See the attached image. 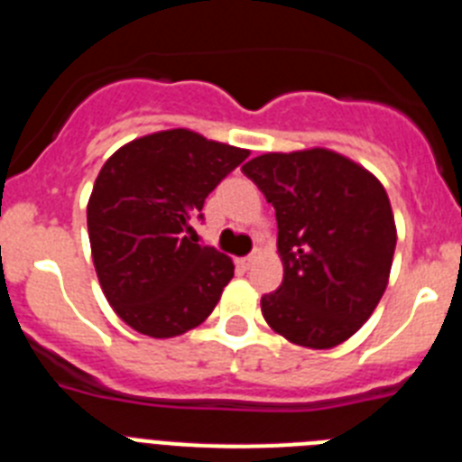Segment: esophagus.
Instances as JSON below:
<instances>
[{"label":"esophagus","mask_w":462,"mask_h":462,"mask_svg":"<svg viewBox=\"0 0 462 462\" xmlns=\"http://www.w3.org/2000/svg\"><path fill=\"white\" fill-rule=\"evenodd\" d=\"M254 261H256V254H247V256H240L236 263H238V268H243V271H250V268L254 266Z\"/></svg>","instance_id":"34e87169"}]
</instances>
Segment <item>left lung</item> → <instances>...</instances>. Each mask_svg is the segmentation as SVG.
<instances>
[{
	"label": "left lung",
	"mask_w": 462,
	"mask_h": 462,
	"mask_svg": "<svg viewBox=\"0 0 462 462\" xmlns=\"http://www.w3.org/2000/svg\"><path fill=\"white\" fill-rule=\"evenodd\" d=\"M277 217L284 280L261 298L275 333L310 349L352 337L389 284L395 222L370 171L333 150L268 152L243 166Z\"/></svg>",
	"instance_id": "8db88e82"
}]
</instances>
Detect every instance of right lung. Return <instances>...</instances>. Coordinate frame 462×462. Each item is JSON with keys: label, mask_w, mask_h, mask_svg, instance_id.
<instances>
[{"label": "right lung", "mask_w": 462, "mask_h": 462, "mask_svg": "<svg viewBox=\"0 0 462 462\" xmlns=\"http://www.w3.org/2000/svg\"><path fill=\"white\" fill-rule=\"evenodd\" d=\"M250 157L189 129L136 138L97 175L88 231L110 308L150 337H175L208 319L234 261L199 245L191 219L219 182Z\"/></svg>", "instance_id": "1"}]
</instances>
